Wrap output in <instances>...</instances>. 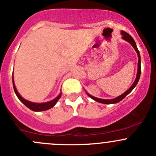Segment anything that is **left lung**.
Returning <instances> with one entry per match:
<instances>
[{
  "label": "left lung",
  "mask_w": 156,
  "mask_h": 156,
  "mask_svg": "<svg viewBox=\"0 0 156 156\" xmlns=\"http://www.w3.org/2000/svg\"><path fill=\"white\" fill-rule=\"evenodd\" d=\"M121 34H122V38L123 39H125L126 41H127L128 42H129V43H130L131 45H132V47H133V48H134V50L136 51V52H137V57H138V63H137V76H136L135 81H134L133 84H132V86L130 87V88H129L128 90H126L125 93H122V95H120V96H118V97H117V98H114V99H99V98H96V97H95V96H91L90 94H89V93L87 92V96H90L91 99L95 100V101H98V102L102 103V104H115V103L119 102V101H120L121 100L123 99L124 98H125L126 96H127L128 94H129V93H130L132 91V90H133L134 88L135 87L137 82H138L139 78H140V72H141V68H140V53H139L138 49H137V45H136V43H135V42H134V39L132 38V37H131V36L129 35L128 33H126V32H125V31L122 30V31H121Z\"/></svg>",
  "instance_id": "obj_1"
}]
</instances>
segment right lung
I'll use <instances>...</instances> for the list:
<instances>
[{
  "mask_svg": "<svg viewBox=\"0 0 156 156\" xmlns=\"http://www.w3.org/2000/svg\"><path fill=\"white\" fill-rule=\"evenodd\" d=\"M12 84H13V88H14L15 93H16V96H17V97L19 98V99L22 101L24 105L27 106L29 109L32 110V111H46V110H48V109H50V108H53L54 106L56 105L57 101H58V100L60 99V98L61 97V95H62V93H60V94H59L55 99L51 100V101H47V102H44V103L31 102V101H27V100L24 99V98L22 97V96H21V95L19 93V92L17 91V90H16V86H15L13 75H12Z\"/></svg>",
  "mask_w": 156,
  "mask_h": 156,
  "instance_id": "obj_1",
  "label": "right lung"
}]
</instances>
